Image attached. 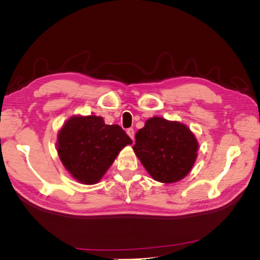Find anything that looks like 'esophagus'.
Listing matches in <instances>:
<instances>
[{
    "label": "esophagus",
    "instance_id": "esophagus-1",
    "mask_svg": "<svg viewBox=\"0 0 260 260\" xmlns=\"http://www.w3.org/2000/svg\"><path fill=\"white\" fill-rule=\"evenodd\" d=\"M127 135L132 139V141L135 140V130H133L132 128L130 129H127Z\"/></svg>",
    "mask_w": 260,
    "mask_h": 260
}]
</instances>
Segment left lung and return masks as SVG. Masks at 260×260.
Returning <instances> with one entry per match:
<instances>
[{"label": "left lung", "instance_id": "obj_1", "mask_svg": "<svg viewBox=\"0 0 260 260\" xmlns=\"http://www.w3.org/2000/svg\"><path fill=\"white\" fill-rule=\"evenodd\" d=\"M199 142L184 123L153 117L136 133L133 151L154 180L174 183L185 178L198 158Z\"/></svg>", "mask_w": 260, "mask_h": 260}]
</instances>
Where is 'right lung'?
<instances>
[{
  "instance_id": "1",
  "label": "right lung",
  "mask_w": 260,
  "mask_h": 260,
  "mask_svg": "<svg viewBox=\"0 0 260 260\" xmlns=\"http://www.w3.org/2000/svg\"><path fill=\"white\" fill-rule=\"evenodd\" d=\"M132 140L118 124H106L100 116L70 117L57 135L61 164L78 182L95 184L104 177L121 149Z\"/></svg>"
}]
</instances>
